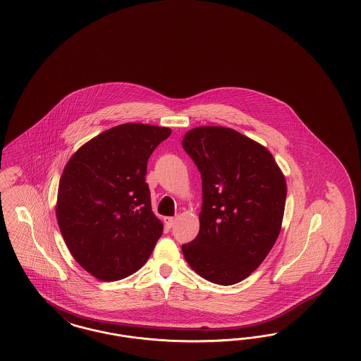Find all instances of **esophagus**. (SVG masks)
Instances as JSON below:
<instances>
[{"label": "esophagus", "mask_w": 361, "mask_h": 361, "mask_svg": "<svg viewBox=\"0 0 361 361\" xmlns=\"http://www.w3.org/2000/svg\"><path fill=\"white\" fill-rule=\"evenodd\" d=\"M164 222L165 226H166L168 229H171V228L175 226L177 219H176V217H165Z\"/></svg>", "instance_id": "34e87169"}]
</instances>
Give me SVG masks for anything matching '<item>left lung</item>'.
I'll list each match as a JSON object with an SVG mask.
<instances>
[{
    "mask_svg": "<svg viewBox=\"0 0 361 361\" xmlns=\"http://www.w3.org/2000/svg\"><path fill=\"white\" fill-rule=\"evenodd\" d=\"M202 178L196 238L183 245L188 264L221 286L235 284L258 269L278 238L287 195L271 152L240 132L196 127L183 139Z\"/></svg>",
    "mask_w": 361,
    "mask_h": 361,
    "instance_id": "left-lung-1",
    "label": "left lung"
}]
</instances>
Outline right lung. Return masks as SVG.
<instances>
[{"instance_id": "obj_1", "label": "right lung", "mask_w": 361, "mask_h": 361, "mask_svg": "<svg viewBox=\"0 0 361 361\" xmlns=\"http://www.w3.org/2000/svg\"><path fill=\"white\" fill-rule=\"evenodd\" d=\"M172 130L126 123L83 144L59 180L56 221L74 259L99 281L136 273L163 234L145 183L147 161Z\"/></svg>"}]
</instances>
